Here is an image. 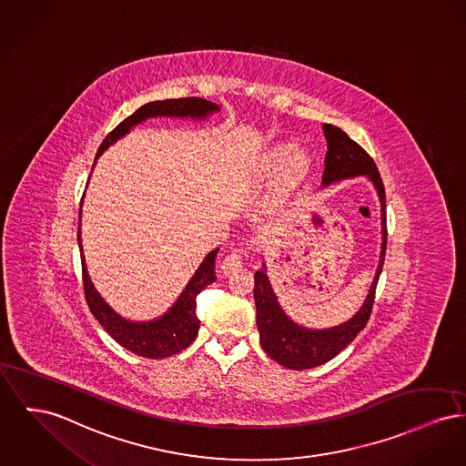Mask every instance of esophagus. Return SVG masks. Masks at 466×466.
Returning <instances> with one entry per match:
<instances>
[{
  "label": "esophagus",
  "instance_id": "1",
  "mask_svg": "<svg viewBox=\"0 0 466 466\" xmlns=\"http://www.w3.org/2000/svg\"><path fill=\"white\" fill-rule=\"evenodd\" d=\"M221 271L225 276L228 274L238 273L243 268V249H232L223 260H221Z\"/></svg>",
  "mask_w": 466,
  "mask_h": 466
}]
</instances>
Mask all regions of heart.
Here are the masks:
<instances>
[{
  "label": "heart",
  "mask_w": 466,
  "mask_h": 466,
  "mask_svg": "<svg viewBox=\"0 0 466 466\" xmlns=\"http://www.w3.org/2000/svg\"><path fill=\"white\" fill-rule=\"evenodd\" d=\"M260 168L264 174H274L281 168L278 187L281 192H290L308 174L309 160L306 155H296V147L292 144H278L262 155Z\"/></svg>",
  "instance_id": "heart-1"
}]
</instances>
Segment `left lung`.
I'll use <instances>...</instances> for the list:
<instances>
[{"instance_id":"left-lung-1","label":"left lung","mask_w":466,"mask_h":466,"mask_svg":"<svg viewBox=\"0 0 466 466\" xmlns=\"http://www.w3.org/2000/svg\"><path fill=\"white\" fill-rule=\"evenodd\" d=\"M322 128L328 140L322 187H329L332 183L356 177V176H366L373 183L380 198L382 248H380V260H379L377 274L371 281L370 292L362 302V306L350 320L329 329H308L296 324L279 306L268 276L266 262H262V269L253 276L257 329L260 332V343L266 354L289 370H308V368H315L328 362L332 357L338 356L343 349H347L354 341L357 334L366 328L371 315L373 301H375L377 283L382 273L383 255H385V243H387L385 190H383L382 177L379 174L377 165L373 162V158L341 128L334 125H324Z\"/></svg>"}]
</instances>
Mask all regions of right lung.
<instances>
[{
    "label": "right lung",
    "instance_id": "add662e5",
    "mask_svg": "<svg viewBox=\"0 0 466 466\" xmlns=\"http://www.w3.org/2000/svg\"><path fill=\"white\" fill-rule=\"evenodd\" d=\"M219 107L217 104L204 100V98H176V100H158V102H149L142 106L140 109L136 110L132 116L123 119L104 142L98 147L96 158L112 146L116 140L125 137L136 125L149 119V117H190V119H206L213 112H218ZM95 167V165H93ZM93 170V168H91ZM83 206V202H81ZM79 211V219H81ZM79 249H81V258H83V281L84 294L86 301L95 315V319L100 322V326L106 329L110 334L112 339H116L121 347L127 350L134 352L140 357L147 359H164V357L174 356L181 350H185L188 345H192L193 339L197 338V332L200 328V320L197 319L195 308H197V296L217 279L215 273V260L218 248L209 251L198 269L195 271L188 285L181 292V296L176 299V302L165 311L162 317L147 322H136L121 317L117 311L110 308L107 301L100 296V292L95 289L87 268L84 260L83 241H81V221H79Z\"/></svg>",
    "mask_w": 466,
    "mask_h": 466
}]
</instances>
